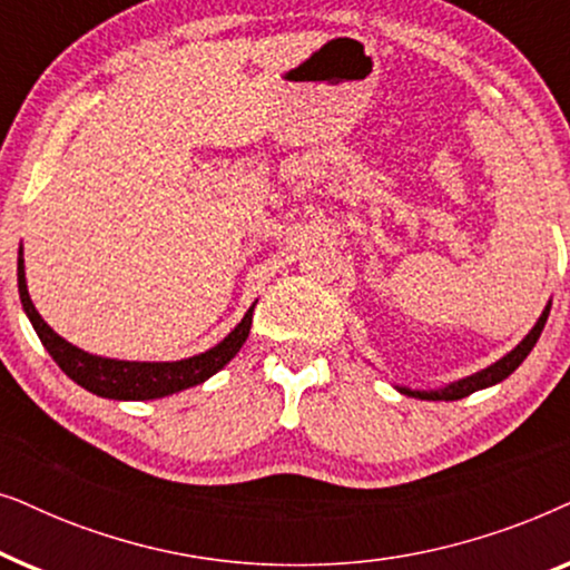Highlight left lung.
I'll use <instances>...</instances> for the list:
<instances>
[{
  "instance_id": "obj_1",
  "label": "left lung",
  "mask_w": 570,
  "mask_h": 570,
  "mask_svg": "<svg viewBox=\"0 0 570 570\" xmlns=\"http://www.w3.org/2000/svg\"><path fill=\"white\" fill-rule=\"evenodd\" d=\"M550 306L552 301H548V306L542 308L540 318H537V324L529 330V334L524 340L519 342L517 347L509 350L503 357H498L495 363H490L488 368H482L478 373H470V376L464 379H456V381H449V384L443 386H435V389H412L407 384H396L394 381V389L400 394H407V396H417V400H431V402H454V400H464V396H470L474 392H480V389H490L495 384H501L503 379H509L513 371L519 368L521 363L527 361V355L532 353V347L537 345V340H540V334L544 330V322H548L550 316Z\"/></svg>"
}]
</instances>
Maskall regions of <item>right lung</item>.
I'll use <instances>...</instances> for the list:
<instances>
[{
    "label": "right lung",
    "mask_w": 570,
    "mask_h": 570,
    "mask_svg": "<svg viewBox=\"0 0 570 570\" xmlns=\"http://www.w3.org/2000/svg\"><path fill=\"white\" fill-rule=\"evenodd\" d=\"M18 291L20 303L26 316L33 324L38 340L43 342L46 353L53 357V363L67 373L75 384L88 389L90 394L104 396V400L116 402H145V400H160V396H170L184 389L205 384L209 376L225 368L238 350L244 347L252 330V314L256 301L248 306L244 318L217 342L215 347L205 350V353L181 357V361H119V357H104L85 353L72 342L59 337L49 324L38 314L33 301L28 293L26 279V259H22V246L18 252Z\"/></svg>",
    "instance_id": "add662e5"
}]
</instances>
